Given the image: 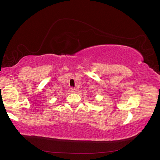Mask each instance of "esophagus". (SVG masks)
Masks as SVG:
<instances>
[{"label":"esophagus","instance_id":"obj_1","mask_svg":"<svg viewBox=\"0 0 160 160\" xmlns=\"http://www.w3.org/2000/svg\"><path fill=\"white\" fill-rule=\"evenodd\" d=\"M68 92H69L71 93H76L77 92V90L76 89H73V88H71L68 90Z\"/></svg>","mask_w":160,"mask_h":160}]
</instances>
